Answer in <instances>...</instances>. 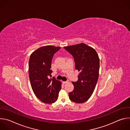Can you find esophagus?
<instances>
[{"label": "esophagus", "mask_w": 130, "mask_h": 130, "mask_svg": "<svg viewBox=\"0 0 130 130\" xmlns=\"http://www.w3.org/2000/svg\"><path fill=\"white\" fill-rule=\"evenodd\" d=\"M63 83L64 84H66V83H68V81H63Z\"/></svg>", "instance_id": "esophagus-1"}]
</instances>
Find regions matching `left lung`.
Listing matches in <instances>:
<instances>
[{
    "label": "left lung",
    "instance_id": "left-lung-1",
    "mask_svg": "<svg viewBox=\"0 0 130 130\" xmlns=\"http://www.w3.org/2000/svg\"><path fill=\"white\" fill-rule=\"evenodd\" d=\"M64 48L72 55L75 68L80 71L78 81L72 82L74 89L69 93V99L76 103H83L95 88L99 77V57L94 49L83 43Z\"/></svg>",
    "mask_w": 130,
    "mask_h": 130
}]
</instances>
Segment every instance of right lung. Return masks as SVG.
Returning a JSON list of instances; mask_svg holds the SVG:
<instances>
[{
  "label": "right lung",
  "instance_id": "1",
  "mask_svg": "<svg viewBox=\"0 0 130 130\" xmlns=\"http://www.w3.org/2000/svg\"><path fill=\"white\" fill-rule=\"evenodd\" d=\"M61 47L53 46L42 47L30 55L29 61V76L34 94L42 102L54 103L58 98L61 83L51 74V62L54 54Z\"/></svg>",
  "mask_w": 130,
  "mask_h": 130
}]
</instances>
